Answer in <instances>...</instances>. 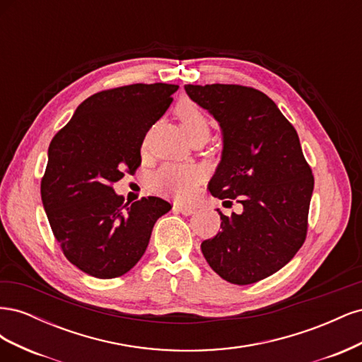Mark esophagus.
I'll use <instances>...</instances> for the list:
<instances>
[{
    "label": "esophagus",
    "mask_w": 362,
    "mask_h": 362,
    "mask_svg": "<svg viewBox=\"0 0 362 362\" xmlns=\"http://www.w3.org/2000/svg\"><path fill=\"white\" fill-rule=\"evenodd\" d=\"M173 210L178 211L184 216H190L196 211V208L193 205H184V204H180V205H173Z\"/></svg>",
    "instance_id": "obj_1"
}]
</instances>
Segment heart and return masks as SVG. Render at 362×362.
<instances>
[{"label":"heart","instance_id":"b5f03b06","mask_svg":"<svg viewBox=\"0 0 362 362\" xmlns=\"http://www.w3.org/2000/svg\"><path fill=\"white\" fill-rule=\"evenodd\" d=\"M177 115L189 139L198 136L208 137L210 134V119L196 104L190 101L181 103L177 107ZM201 180L202 172L199 168L192 164L168 163L152 173L149 184L152 190L168 198L185 199L198 187Z\"/></svg>","mask_w":362,"mask_h":362}]
</instances>
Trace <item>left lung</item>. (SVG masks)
<instances>
[{"label":"left lung","mask_w":362,"mask_h":362,"mask_svg":"<svg viewBox=\"0 0 362 362\" xmlns=\"http://www.w3.org/2000/svg\"><path fill=\"white\" fill-rule=\"evenodd\" d=\"M184 89L222 128V160L210 193L243 205L231 217L217 210L222 231L202 242V254L225 281L258 282L286 266L305 242L313 170L294 127L266 93L238 84Z\"/></svg>","instance_id":"obj_1"}]
</instances>
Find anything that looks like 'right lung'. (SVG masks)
Listing matches in <instances>:
<instances>
[{
    "instance_id": "right-lung-1",
    "label": "right lung",
    "mask_w": 362,
    "mask_h": 362,
    "mask_svg": "<svg viewBox=\"0 0 362 362\" xmlns=\"http://www.w3.org/2000/svg\"><path fill=\"white\" fill-rule=\"evenodd\" d=\"M177 90V84L137 83L98 92L51 140L42 204L64 257L87 275H125L172 208L157 196L124 204L113 184L137 170L144 139Z\"/></svg>"
}]
</instances>
